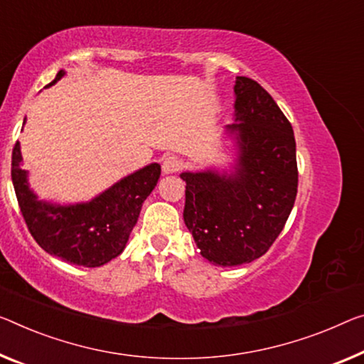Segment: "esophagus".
Masks as SVG:
<instances>
[{"instance_id":"obj_1","label":"esophagus","mask_w":364,"mask_h":364,"mask_svg":"<svg viewBox=\"0 0 364 364\" xmlns=\"http://www.w3.org/2000/svg\"><path fill=\"white\" fill-rule=\"evenodd\" d=\"M181 169V161H178L177 156H167L163 159V172L164 174H174Z\"/></svg>"}]
</instances>
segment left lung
I'll list each match as a JSON object with an SVG mask.
<instances>
[{
  "mask_svg": "<svg viewBox=\"0 0 364 364\" xmlns=\"http://www.w3.org/2000/svg\"><path fill=\"white\" fill-rule=\"evenodd\" d=\"M237 159L231 174L182 172L183 221L200 254L218 267L249 264L283 231L298 193L293 127L259 82L236 77Z\"/></svg>",
  "mask_w": 364,
  "mask_h": 364,
  "instance_id": "left-lung-1",
  "label": "left lung"
}]
</instances>
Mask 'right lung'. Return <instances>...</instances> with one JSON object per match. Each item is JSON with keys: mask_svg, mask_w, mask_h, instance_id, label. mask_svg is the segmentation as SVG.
Returning <instances> with one entry per match:
<instances>
[{"mask_svg": "<svg viewBox=\"0 0 364 364\" xmlns=\"http://www.w3.org/2000/svg\"><path fill=\"white\" fill-rule=\"evenodd\" d=\"M63 76L65 71L60 70L46 87L53 86ZM21 164V144L16 141L11 177L32 237L50 255L89 268L107 264L124 252L143 201L161 176V166L154 163L124 177L86 203L55 205L37 198Z\"/></svg>", "mask_w": 364, "mask_h": 364, "instance_id": "add662e5", "label": "right lung"}]
</instances>
